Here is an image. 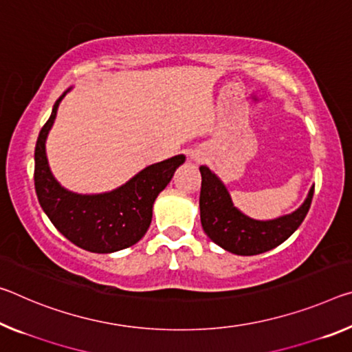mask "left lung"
Returning <instances> with one entry per match:
<instances>
[{
	"label": "left lung",
	"mask_w": 352,
	"mask_h": 352,
	"mask_svg": "<svg viewBox=\"0 0 352 352\" xmlns=\"http://www.w3.org/2000/svg\"><path fill=\"white\" fill-rule=\"evenodd\" d=\"M200 222L204 232L217 246L236 255L263 254L282 244L298 230L309 213L315 186L310 188L304 204L293 213L276 219H252L232 202L228 189L213 170L200 166Z\"/></svg>",
	"instance_id": "obj_1"
}]
</instances>
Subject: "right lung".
<instances>
[{
	"label": "right lung",
	"mask_w": 352,
	"mask_h": 352,
	"mask_svg": "<svg viewBox=\"0 0 352 352\" xmlns=\"http://www.w3.org/2000/svg\"><path fill=\"white\" fill-rule=\"evenodd\" d=\"M72 89V87H70ZM38 133L34 152V186L42 210L63 235L78 248L96 254H111L136 244L152 222L155 199L169 185L185 155L147 166L125 185L102 194H78L65 189L50 169L45 142L54 124L59 103Z\"/></svg>",
	"instance_id": "obj_1"
}]
</instances>
